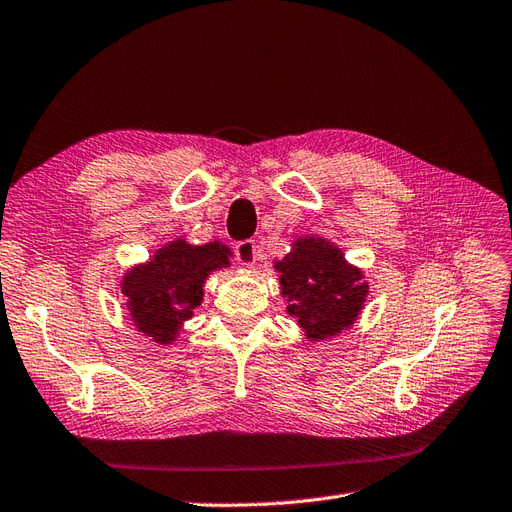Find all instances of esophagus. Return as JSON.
Segmentation results:
<instances>
[{
  "label": "esophagus",
  "mask_w": 512,
  "mask_h": 512,
  "mask_svg": "<svg viewBox=\"0 0 512 512\" xmlns=\"http://www.w3.org/2000/svg\"><path fill=\"white\" fill-rule=\"evenodd\" d=\"M235 256L239 260V265L243 267H254L256 265V258H258V252H256V243L252 239H245V241H239L235 245Z\"/></svg>",
  "instance_id": "34e87169"
}]
</instances>
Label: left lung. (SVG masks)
<instances>
[{
	"label": "left lung",
	"mask_w": 512,
	"mask_h": 512,
	"mask_svg": "<svg viewBox=\"0 0 512 512\" xmlns=\"http://www.w3.org/2000/svg\"><path fill=\"white\" fill-rule=\"evenodd\" d=\"M288 314L299 318L307 339L322 342L350 329L359 318L369 286L363 271L322 237H301L275 262Z\"/></svg>",
	"instance_id": "1"
}]
</instances>
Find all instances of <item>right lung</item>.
<instances>
[{"label": "right lung", "mask_w": 512, "mask_h": 512, "mask_svg": "<svg viewBox=\"0 0 512 512\" xmlns=\"http://www.w3.org/2000/svg\"><path fill=\"white\" fill-rule=\"evenodd\" d=\"M230 247L220 241L190 245L170 241L145 265L132 267L121 280V292L134 327L156 344H173L183 322L203 303L209 273L230 265Z\"/></svg>", "instance_id": "add662e5"}]
</instances>
